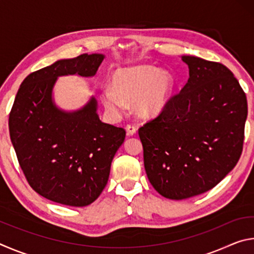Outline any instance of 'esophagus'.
I'll return each mask as SVG.
<instances>
[{"mask_svg":"<svg viewBox=\"0 0 254 254\" xmlns=\"http://www.w3.org/2000/svg\"><path fill=\"white\" fill-rule=\"evenodd\" d=\"M127 133L128 135H134L136 133V127L134 126H131V124H128V126H127Z\"/></svg>","mask_w":254,"mask_h":254,"instance_id":"34e87169","label":"esophagus"}]
</instances>
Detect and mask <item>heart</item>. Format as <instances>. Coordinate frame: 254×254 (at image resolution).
<instances>
[{"label": "heart", "instance_id": "heart-1", "mask_svg": "<svg viewBox=\"0 0 254 254\" xmlns=\"http://www.w3.org/2000/svg\"><path fill=\"white\" fill-rule=\"evenodd\" d=\"M174 89V76L152 65L120 68L112 76V87H103L100 98L105 110L120 117L134 103L137 117L153 119L166 109Z\"/></svg>", "mask_w": 254, "mask_h": 254}]
</instances>
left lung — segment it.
Wrapping results in <instances>:
<instances>
[{
	"label": "left lung",
	"instance_id": "obj_1",
	"mask_svg": "<svg viewBox=\"0 0 254 254\" xmlns=\"http://www.w3.org/2000/svg\"><path fill=\"white\" fill-rule=\"evenodd\" d=\"M182 59L186 85L139 128L149 182L176 200L209 190L234 168L248 117L246 93L229 68L195 56Z\"/></svg>",
	"mask_w": 254,
	"mask_h": 254
}]
</instances>
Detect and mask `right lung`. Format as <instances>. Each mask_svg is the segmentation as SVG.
Instances as JSON below:
<instances>
[{
  "label": "right lung",
  "mask_w": 254,
  "mask_h": 254,
  "mask_svg": "<svg viewBox=\"0 0 254 254\" xmlns=\"http://www.w3.org/2000/svg\"><path fill=\"white\" fill-rule=\"evenodd\" d=\"M105 56L60 59L31 72L21 84L8 118L10 137L21 169L34 191L63 205L83 207L98 198L126 130L103 123L91 97L76 111L56 105L60 76L96 75Z\"/></svg>",
  "instance_id": "right-lung-1"
}]
</instances>
